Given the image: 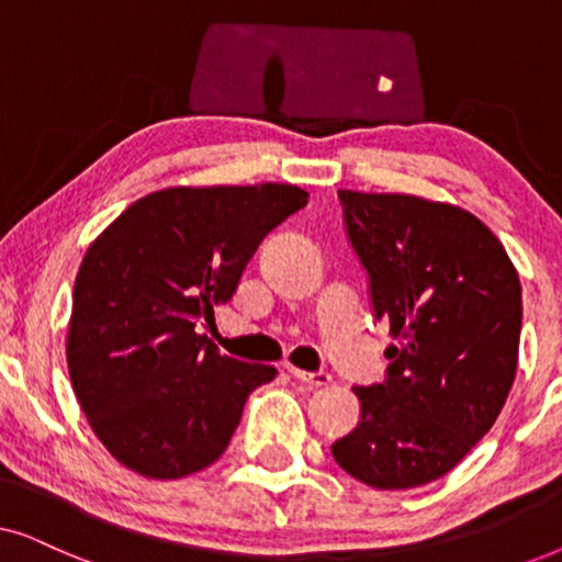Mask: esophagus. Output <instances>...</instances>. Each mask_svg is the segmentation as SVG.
Returning <instances> with one entry per match:
<instances>
[{
    "label": "esophagus",
    "mask_w": 562,
    "mask_h": 562,
    "mask_svg": "<svg viewBox=\"0 0 562 562\" xmlns=\"http://www.w3.org/2000/svg\"><path fill=\"white\" fill-rule=\"evenodd\" d=\"M289 373L291 379L304 383V386H327L329 381H333V373L329 371H302V368H291L289 366Z\"/></svg>",
    "instance_id": "obj_1"
}]
</instances>
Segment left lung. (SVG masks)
I'll list each match as a JSON object with an SVG mask.
<instances>
[{
  "instance_id": "8db88e82",
  "label": "left lung",
  "mask_w": 562,
  "mask_h": 562,
  "mask_svg": "<svg viewBox=\"0 0 562 562\" xmlns=\"http://www.w3.org/2000/svg\"><path fill=\"white\" fill-rule=\"evenodd\" d=\"M375 319L396 345L386 379L356 386L358 427L333 458L373 488L442 479L494 427L517 373L521 286L471 212L406 194L337 191Z\"/></svg>"
}]
</instances>
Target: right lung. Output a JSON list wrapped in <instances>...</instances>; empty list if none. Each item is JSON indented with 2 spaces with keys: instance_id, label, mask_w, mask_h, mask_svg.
Listing matches in <instances>:
<instances>
[{
  "instance_id": "right-lung-1",
  "label": "right lung",
  "mask_w": 562,
  "mask_h": 562,
  "mask_svg": "<svg viewBox=\"0 0 562 562\" xmlns=\"http://www.w3.org/2000/svg\"><path fill=\"white\" fill-rule=\"evenodd\" d=\"M291 183L164 189L91 243L74 283L68 373L104 448L148 479H183L227 450L276 368L196 333L233 299L263 237L306 204Z\"/></svg>"
}]
</instances>
